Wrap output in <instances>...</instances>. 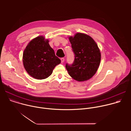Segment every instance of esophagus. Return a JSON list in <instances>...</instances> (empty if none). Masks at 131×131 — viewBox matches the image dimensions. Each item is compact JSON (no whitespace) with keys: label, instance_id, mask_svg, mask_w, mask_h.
I'll list each match as a JSON object with an SVG mask.
<instances>
[{"label":"esophagus","instance_id":"esophagus-1","mask_svg":"<svg viewBox=\"0 0 131 131\" xmlns=\"http://www.w3.org/2000/svg\"><path fill=\"white\" fill-rule=\"evenodd\" d=\"M64 60H65V59L64 58H62L61 59V61L62 63H63L64 62Z\"/></svg>","mask_w":131,"mask_h":131}]
</instances>
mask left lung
Returning <instances> with one entry per match:
<instances>
[{
    "instance_id": "obj_1",
    "label": "left lung",
    "mask_w": 131,
    "mask_h": 131,
    "mask_svg": "<svg viewBox=\"0 0 131 131\" xmlns=\"http://www.w3.org/2000/svg\"><path fill=\"white\" fill-rule=\"evenodd\" d=\"M74 55L72 64L66 63V68L74 80L84 81L92 78L96 73L101 59L100 49L90 36L77 33L69 38Z\"/></svg>"
}]
</instances>
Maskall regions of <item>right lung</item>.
<instances>
[{
    "label": "right lung",
    "instance_id": "right-lung-1",
    "mask_svg": "<svg viewBox=\"0 0 131 131\" xmlns=\"http://www.w3.org/2000/svg\"><path fill=\"white\" fill-rule=\"evenodd\" d=\"M61 62L49 45V40L42 36L33 39L24 51V67L30 76L37 79L49 77L54 67Z\"/></svg>",
    "mask_w": 131,
    "mask_h": 131
}]
</instances>
